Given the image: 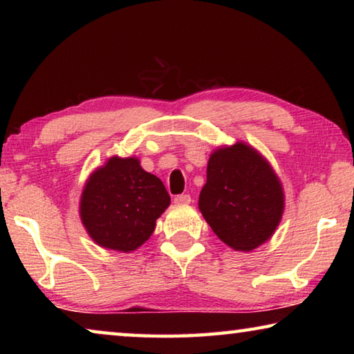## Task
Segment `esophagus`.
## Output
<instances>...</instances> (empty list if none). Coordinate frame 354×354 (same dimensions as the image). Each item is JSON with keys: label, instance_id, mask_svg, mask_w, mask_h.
Segmentation results:
<instances>
[{"label": "esophagus", "instance_id": "1", "mask_svg": "<svg viewBox=\"0 0 354 354\" xmlns=\"http://www.w3.org/2000/svg\"><path fill=\"white\" fill-rule=\"evenodd\" d=\"M192 201V198H190V195H176L175 196V203L176 205H189V203Z\"/></svg>", "mask_w": 354, "mask_h": 354}]
</instances>
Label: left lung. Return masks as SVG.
Returning a JSON list of instances; mask_svg holds the SVG:
<instances>
[{
	"instance_id": "8db88e82",
	"label": "left lung",
	"mask_w": 354,
	"mask_h": 354,
	"mask_svg": "<svg viewBox=\"0 0 354 354\" xmlns=\"http://www.w3.org/2000/svg\"><path fill=\"white\" fill-rule=\"evenodd\" d=\"M284 198L277 171L248 143L218 147L209 156L198 207L220 241L232 250L248 253L266 243L283 218Z\"/></svg>"
}]
</instances>
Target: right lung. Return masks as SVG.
I'll list each match as a JSON object with an SVG mask.
<instances>
[{
    "label": "right lung",
    "mask_w": 354,
    "mask_h": 354,
    "mask_svg": "<svg viewBox=\"0 0 354 354\" xmlns=\"http://www.w3.org/2000/svg\"><path fill=\"white\" fill-rule=\"evenodd\" d=\"M170 195L140 160L112 156L91 173L80 200L81 223L100 247L131 253L151 237Z\"/></svg>",
    "instance_id": "1"
}]
</instances>
